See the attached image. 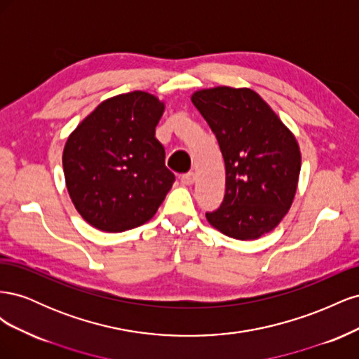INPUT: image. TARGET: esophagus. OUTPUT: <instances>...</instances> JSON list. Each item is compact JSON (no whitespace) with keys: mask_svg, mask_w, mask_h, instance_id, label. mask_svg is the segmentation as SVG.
<instances>
[{"mask_svg":"<svg viewBox=\"0 0 359 359\" xmlns=\"http://www.w3.org/2000/svg\"><path fill=\"white\" fill-rule=\"evenodd\" d=\"M194 180H196L194 172H187V173H184V175H181V182L184 184V186H191Z\"/></svg>","mask_w":359,"mask_h":359,"instance_id":"34e87169","label":"esophagus"}]
</instances>
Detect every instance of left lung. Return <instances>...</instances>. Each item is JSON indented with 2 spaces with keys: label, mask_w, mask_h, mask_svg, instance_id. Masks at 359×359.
<instances>
[{
  "label": "left lung",
  "mask_w": 359,
  "mask_h": 359,
  "mask_svg": "<svg viewBox=\"0 0 359 359\" xmlns=\"http://www.w3.org/2000/svg\"><path fill=\"white\" fill-rule=\"evenodd\" d=\"M191 102L219 140L226 168L223 203L206 220L235 240H257L283 220L295 198L297 139L250 88L214 86L193 93Z\"/></svg>",
  "instance_id": "obj_1"
}]
</instances>
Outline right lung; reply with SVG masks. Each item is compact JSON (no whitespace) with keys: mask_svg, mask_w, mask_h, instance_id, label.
Returning <instances> with one entry per match:
<instances>
[{"mask_svg":"<svg viewBox=\"0 0 359 359\" xmlns=\"http://www.w3.org/2000/svg\"><path fill=\"white\" fill-rule=\"evenodd\" d=\"M165 103L145 91L102 102L67 137L66 186L82 219L103 232L147 223L165 201L175 175L165 165L156 127Z\"/></svg>","mask_w":359,"mask_h":359,"instance_id":"add662e5","label":"right lung"}]
</instances>
